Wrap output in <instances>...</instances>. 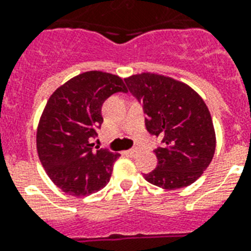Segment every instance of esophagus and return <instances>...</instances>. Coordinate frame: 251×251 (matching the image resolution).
<instances>
[{"label": "esophagus", "instance_id": "34e87169", "mask_svg": "<svg viewBox=\"0 0 251 251\" xmlns=\"http://www.w3.org/2000/svg\"><path fill=\"white\" fill-rule=\"evenodd\" d=\"M139 151H140V150H139V148H132V150L128 151L127 153H128V154H131V156H136V154L139 153Z\"/></svg>", "mask_w": 251, "mask_h": 251}]
</instances>
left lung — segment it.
<instances>
[{"label": "left lung", "instance_id": "obj_1", "mask_svg": "<svg viewBox=\"0 0 251 251\" xmlns=\"http://www.w3.org/2000/svg\"><path fill=\"white\" fill-rule=\"evenodd\" d=\"M141 101L148 132L160 136L154 150L157 167L144 175L163 189H180L193 184L212 161L216 132L208 107L188 84L164 75L141 73L124 79Z\"/></svg>", "mask_w": 251, "mask_h": 251}]
</instances>
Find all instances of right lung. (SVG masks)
<instances>
[{
    "mask_svg": "<svg viewBox=\"0 0 251 251\" xmlns=\"http://www.w3.org/2000/svg\"><path fill=\"white\" fill-rule=\"evenodd\" d=\"M115 92H127L123 79L87 71L54 91L39 119L37 151L51 181L65 193L84 197L104 188L120 153L91 140L103 123L101 105Z\"/></svg>",
    "mask_w": 251,
    "mask_h": 251,
    "instance_id": "obj_1",
    "label": "right lung"
}]
</instances>
